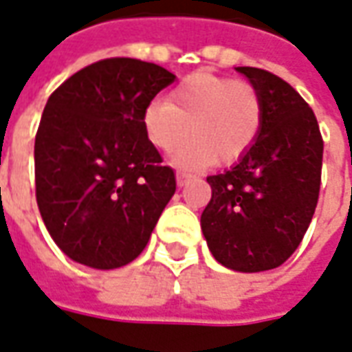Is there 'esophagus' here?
<instances>
[{
  "label": "esophagus",
  "mask_w": 352,
  "mask_h": 352,
  "mask_svg": "<svg viewBox=\"0 0 352 352\" xmlns=\"http://www.w3.org/2000/svg\"><path fill=\"white\" fill-rule=\"evenodd\" d=\"M189 178H191V174H188V172H182V170L176 172V182H178V186H180V188L188 184Z\"/></svg>",
  "instance_id": "obj_1"
}]
</instances>
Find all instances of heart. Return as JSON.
I'll use <instances>...</instances> for the list:
<instances>
[{
	"instance_id": "1",
	"label": "heart",
	"mask_w": 352,
	"mask_h": 352,
	"mask_svg": "<svg viewBox=\"0 0 352 352\" xmlns=\"http://www.w3.org/2000/svg\"><path fill=\"white\" fill-rule=\"evenodd\" d=\"M263 102L260 91L248 81H235L197 72L176 85L166 100L148 104L142 124L148 140L161 151H174V163L203 168L214 161L231 164L252 148L261 131Z\"/></svg>"
}]
</instances>
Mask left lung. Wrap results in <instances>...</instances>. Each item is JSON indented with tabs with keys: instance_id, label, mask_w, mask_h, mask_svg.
<instances>
[{
	"instance_id": "left-lung-1",
	"label": "left lung",
	"mask_w": 352,
	"mask_h": 352,
	"mask_svg": "<svg viewBox=\"0 0 352 352\" xmlns=\"http://www.w3.org/2000/svg\"><path fill=\"white\" fill-rule=\"evenodd\" d=\"M236 72L260 91L261 131L235 166L206 178L212 199L201 229L221 265L260 273L283 265L313 220L324 142L313 109L292 85L260 68Z\"/></svg>"
}]
</instances>
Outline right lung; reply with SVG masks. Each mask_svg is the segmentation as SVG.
<instances>
[{
	"label": "right lung",
	"instance_id": "1",
	"mask_svg": "<svg viewBox=\"0 0 352 352\" xmlns=\"http://www.w3.org/2000/svg\"><path fill=\"white\" fill-rule=\"evenodd\" d=\"M176 79L136 58H106L52 92L36 134V199L68 258L117 269L136 260L176 191L142 113Z\"/></svg>",
	"mask_w": 352,
	"mask_h": 352
}]
</instances>
